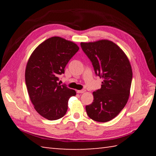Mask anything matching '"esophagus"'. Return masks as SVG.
Segmentation results:
<instances>
[{
  "mask_svg": "<svg viewBox=\"0 0 156 156\" xmlns=\"http://www.w3.org/2000/svg\"><path fill=\"white\" fill-rule=\"evenodd\" d=\"M84 92H85V89H82V90H78L77 93L78 94H83Z\"/></svg>",
  "mask_w": 156,
  "mask_h": 156,
  "instance_id": "obj_1",
  "label": "esophagus"
}]
</instances>
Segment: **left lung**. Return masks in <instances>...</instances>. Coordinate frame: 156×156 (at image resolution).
Returning a JSON list of instances; mask_svg holds the SVG:
<instances>
[{"mask_svg": "<svg viewBox=\"0 0 156 156\" xmlns=\"http://www.w3.org/2000/svg\"><path fill=\"white\" fill-rule=\"evenodd\" d=\"M80 45L96 74L102 78L101 88L93 92V102L86 106L87 113L97 122H108L119 114L128 101L133 76L131 64L125 52L111 41Z\"/></svg>", "mask_w": 156, "mask_h": 156, "instance_id": "obj_1", "label": "left lung"}]
</instances>
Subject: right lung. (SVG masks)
<instances>
[{"mask_svg": "<svg viewBox=\"0 0 156 156\" xmlns=\"http://www.w3.org/2000/svg\"><path fill=\"white\" fill-rule=\"evenodd\" d=\"M77 44L58 36L47 39L36 47L28 60L25 83L34 109L49 120L61 118L75 90L58 83L69 60L78 51Z\"/></svg>", "mask_w": 156, "mask_h": 156, "instance_id": "obj_1", "label": "right lung"}]
</instances>
